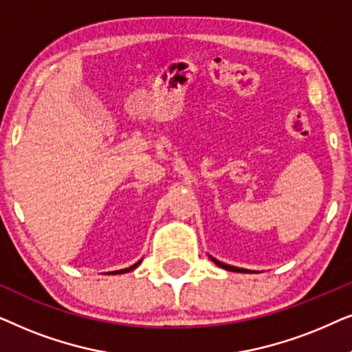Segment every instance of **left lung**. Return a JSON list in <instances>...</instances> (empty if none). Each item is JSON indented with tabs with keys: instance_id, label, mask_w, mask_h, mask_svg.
Masks as SVG:
<instances>
[{
	"instance_id": "8db88e82",
	"label": "left lung",
	"mask_w": 352,
	"mask_h": 352,
	"mask_svg": "<svg viewBox=\"0 0 352 352\" xmlns=\"http://www.w3.org/2000/svg\"><path fill=\"white\" fill-rule=\"evenodd\" d=\"M211 258V256H210ZM211 261H213L216 266H219V267H223V269H226V271H232V272H252V271H248V269H242V267H235V266H229V264H224V263H221V261H218V259H214V258H211Z\"/></svg>"
}]
</instances>
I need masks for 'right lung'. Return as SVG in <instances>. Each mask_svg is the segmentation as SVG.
I'll return each mask as SVG.
<instances>
[{
  "mask_svg": "<svg viewBox=\"0 0 352 352\" xmlns=\"http://www.w3.org/2000/svg\"><path fill=\"white\" fill-rule=\"evenodd\" d=\"M141 263V261H139ZM139 263H136V264H133L131 267H126V269H122V271H113L112 274H124V272H129V271H133V269H136L138 266H139ZM110 274V272H109Z\"/></svg>",
  "mask_w": 352,
  "mask_h": 352,
  "instance_id": "obj_1",
  "label": "right lung"
}]
</instances>
